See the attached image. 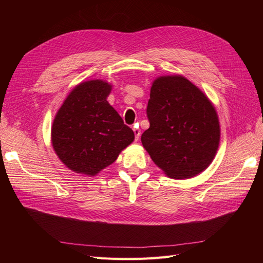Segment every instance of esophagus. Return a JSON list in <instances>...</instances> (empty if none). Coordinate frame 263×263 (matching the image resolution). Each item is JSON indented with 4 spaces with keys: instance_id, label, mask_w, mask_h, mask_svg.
I'll list each match as a JSON object with an SVG mask.
<instances>
[{
    "instance_id": "esophagus-1",
    "label": "esophagus",
    "mask_w": 263,
    "mask_h": 263,
    "mask_svg": "<svg viewBox=\"0 0 263 263\" xmlns=\"http://www.w3.org/2000/svg\"><path fill=\"white\" fill-rule=\"evenodd\" d=\"M133 130H134V134H135V140H138L139 137H140V130H139V128H137V127H134Z\"/></svg>"
}]
</instances>
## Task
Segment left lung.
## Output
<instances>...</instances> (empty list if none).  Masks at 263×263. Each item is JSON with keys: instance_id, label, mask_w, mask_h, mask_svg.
Returning a JSON list of instances; mask_svg holds the SVG:
<instances>
[{"instance_id": "8db88e82", "label": "left lung", "mask_w": 263, "mask_h": 263, "mask_svg": "<svg viewBox=\"0 0 263 263\" xmlns=\"http://www.w3.org/2000/svg\"><path fill=\"white\" fill-rule=\"evenodd\" d=\"M150 126L141 142L153 161L172 179L204 171L220 139L218 116L208 97L182 76L159 77L147 106Z\"/></svg>"}]
</instances>
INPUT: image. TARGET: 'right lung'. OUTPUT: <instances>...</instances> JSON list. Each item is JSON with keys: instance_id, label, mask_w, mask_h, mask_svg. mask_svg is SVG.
Instances as JSON below:
<instances>
[{"instance_id": "obj_1", "label": "right lung", "mask_w": 263, "mask_h": 263, "mask_svg": "<svg viewBox=\"0 0 263 263\" xmlns=\"http://www.w3.org/2000/svg\"><path fill=\"white\" fill-rule=\"evenodd\" d=\"M112 85L90 80L70 92L53 119L51 142L70 170L95 176L112 164L135 139L130 127L109 105Z\"/></svg>"}]
</instances>
